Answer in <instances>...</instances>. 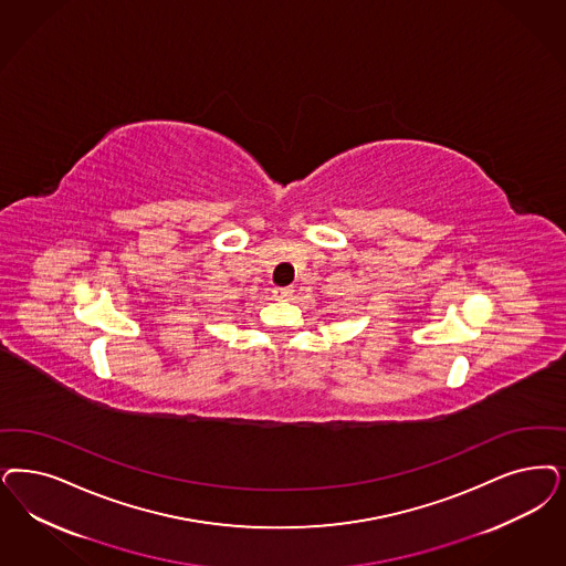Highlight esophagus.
Listing matches in <instances>:
<instances>
[{"mask_svg": "<svg viewBox=\"0 0 566 566\" xmlns=\"http://www.w3.org/2000/svg\"><path fill=\"white\" fill-rule=\"evenodd\" d=\"M273 296H275L277 301H286V298H291V296H293V289H291V286H284V289H273Z\"/></svg>", "mask_w": 566, "mask_h": 566, "instance_id": "obj_1", "label": "esophagus"}]
</instances>
